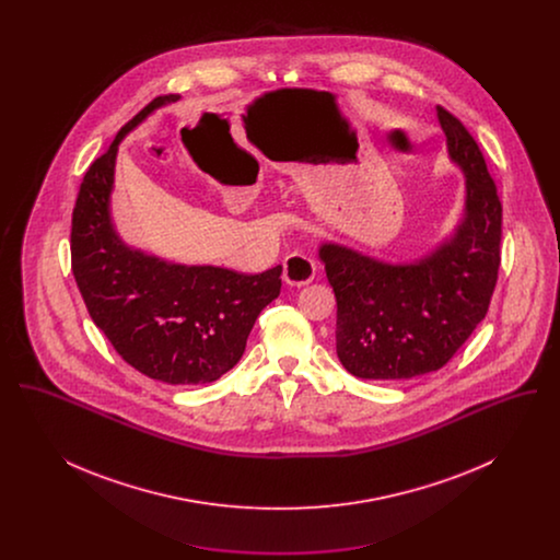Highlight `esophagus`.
Wrapping results in <instances>:
<instances>
[{
    "label": "esophagus",
    "instance_id": "34e87169",
    "mask_svg": "<svg viewBox=\"0 0 560 560\" xmlns=\"http://www.w3.org/2000/svg\"><path fill=\"white\" fill-rule=\"evenodd\" d=\"M315 272H317V265L306 254L295 252L283 260V281L293 288L308 285L315 279Z\"/></svg>",
    "mask_w": 560,
    "mask_h": 560
}]
</instances>
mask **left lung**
I'll return each instance as SVG.
<instances>
[{"mask_svg":"<svg viewBox=\"0 0 560 560\" xmlns=\"http://www.w3.org/2000/svg\"><path fill=\"white\" fill-rule=\"evenodd\" d=\"M450 155L466 172V218L455 237L418 265L393 267L323 245L336 293V350L365 380H409L436 372L485 319L500 272L502 201L477 140L436 107Z\"/></svg>","mask_w":560,"mask_h":560,"instance_id":"8db88e82","label":"left lung"}]
</instances>
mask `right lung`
<instances>
[{
	"label": "right lung",
	"instance_id": "right-lung-1",
	"mask_svg": "<svg viewBox=\"0 0 560 560\" xmlns=\"http://www.w3.org/2000/svg\"><path fill=\"white\" fill-rule=\"evenodd\" d=\"M158 96L90 163L71 218V270L96 327L133 370L165 384H208L237 365L260 311L281 292V265L258 275L180 267L128 249L108 220L117 144Z\"/></svg>",
	"mask_w": 560,
	"mask_h": 560
}]
</instances>
